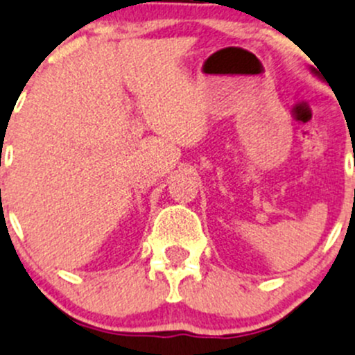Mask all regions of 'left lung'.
Masks as SVG:
<instances>
[{
  "instance_id": "1",
  "label": "left lung",
  "mask_w": 355,
  "mask_h": 355,
  "mask_svg": "<svg viewBox=\"0 0 355 355\" xmlns=\"http://www.w3.org/2000/svg\"><path fill=\"white\" fill-rule=\"evenodd\" d=\"M313 71H314V70H313ZM314 73H316V71H314Z\"/></svg>"
}]
</instances>
